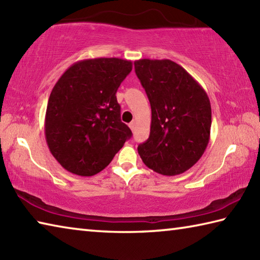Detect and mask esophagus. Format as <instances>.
<instances>
[{"instance_id": "obj_1", "label": "esophagus", "mask_w": 260, "mask_h": 260, "mask_svg": "<svg viewBox=\"0 0 260 260\" xmlns=\"http://www.w3.org/2000/svg\"><path fill=\"white\" fill-rule=\"evenodd\" d=\"M129 126H130V129H131V130H135V127H136V123H135V122H131L130 124H129Z\"/></svg>"}]
</instances>
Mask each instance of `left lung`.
I'll return each instance as SVG.
<instances>
[{
  "instance_id": "obj_1",
  "label": "left lung",
  "mask_w": 260,
  "mask_h": 260,
  "mask_svg": "<svg viewBox=\"0 0 260 260\" xmlns=\"http://www.w3.org/2000/svg\"><path fill=\"white\" fill-rule=\"evenodd\" d=\"M135 71L152 108L151 133L138 146L149 169L176 176L197 163L208 146L211 105L206 91L169 59H139Z\"/></svg>"
}]
</instances>
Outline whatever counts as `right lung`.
<instances>
[{"label": "right lung", "instance_id": "1", "mask_svg": "<svg viewBox=\"0 0 260 260\" xmlns=\"http://www.w3.org/2000/svg\"><path fill=\"white\" fill-rule=\"evenodd\" d=\"M133 70L120 58L77 61L49 97L44 133L53 157L67 171L93 176L105 169L133 133L121 121L116 91Z\"/></svg>", "mask_w": 260, "mask_h": 260}]
</instances>
